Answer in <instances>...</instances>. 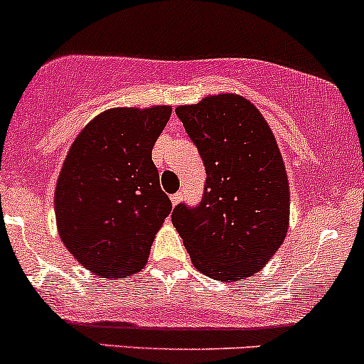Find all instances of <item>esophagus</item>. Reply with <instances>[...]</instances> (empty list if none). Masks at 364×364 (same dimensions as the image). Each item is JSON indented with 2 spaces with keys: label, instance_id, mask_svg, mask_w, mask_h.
<instances>
[{
  "label": "esophagus",
  "instance_id": "34e87169",
  "mask_svg": "<svg viewBox=\"0 0 364 364\" xmlns=\"http://www.w3.org/2000/svg\"><path fill=\"white\" fill-rule=\"evenodd\" d=\"M181 198H183V193H181V191H178V193L171 195V202H173V205H178V203L181 202Z\"/></svg>",
  "mask_w": 364,
  "mask_h": 364
}]
</instances>
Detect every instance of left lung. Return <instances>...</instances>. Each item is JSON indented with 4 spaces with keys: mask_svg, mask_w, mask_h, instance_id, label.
Segmentation results:
<instances>
[{
    "mask_svg": "<svg viewBox=\"0 0 364 364\" xmlns=\"http://www.w3.org/2000/svg\"><path fill=\"white\" fill-rule=\"evenodd\" d=\"M205 167L200 203H178L173 225L191 262L207 277H252L289 230V181L277 139L259 110L238 95L176 109Z\"/></svg>",
    "mask_w": 364,
    "mask_h": 364,
    "instance_id": "1",
    "label": "left lung"
}]
</instances>
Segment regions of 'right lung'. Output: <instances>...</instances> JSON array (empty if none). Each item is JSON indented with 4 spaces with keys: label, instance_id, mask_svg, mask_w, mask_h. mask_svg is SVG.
I'll return each instance as SVG.
<instances>
[{
    "label": "right lung",
    "instance_id": "right-lung-1",
    "mask_svg": "<svg viewBox=\"0 0 364 364\" xmlns=\"http://www.w3.org/2000/svg\"><path fill=\"white\" fill-rule=\"evenodd\" d=\"M169 117L166 105L110 109L87 124L67 154L55 190L58 233L98 277L138 273L171 214L151 161Z\"/></svg>",
    "mask_w": 364,
    "mask_h": 364
}]
</instances>
